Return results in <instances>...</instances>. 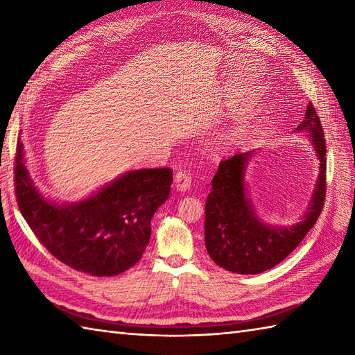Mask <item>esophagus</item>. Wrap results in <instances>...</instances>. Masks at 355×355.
I'll return each mask as SVG.
<instances>
[{
  "label": "esophagus",
  "mask_w": 355,
  "mask_h": 355,
  "mask_svg": "<svg viewBox=\"0 0 355 355\" xmlns=\"http://www.w3.org/2000/svg\"><path fill=\"white\" fill-rule=\"evenodd\" d=\"M173 182H175V187H177L178 191H187L191 187L192 177H191V173L187 172V171L180 169L175 173V180H173Z\"/></svg>",
  "instance_id": "obj_1"
}]
</instances>
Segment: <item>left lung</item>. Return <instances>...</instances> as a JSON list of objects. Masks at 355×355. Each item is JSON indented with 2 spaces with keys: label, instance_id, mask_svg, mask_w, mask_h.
I'll return each mask as SVG.
<instances>
[{
  "label": "left lung",
  "instance_id": "left-lung-1",
  "mask_svg": "<svg viewBox=\"0 0 355 355\" xmlns=\"http://www.w3.org/2000/svg\"><path fill=\"white\" fill-rule=\"evenodd\" d=\"M297 130L308 131L311 145L320 158L318 186L302 221L291 227L263 224L254 215L244 184L245 164L253 153L225 158L218 166L212 191L206 201V248L216 266L239 275L262 273L282 262L318 221L327 195V143L320 117L311 102Z\"/></svg>",
  "mask_w": 355,
  "mask_h": 355
}]
</instances>
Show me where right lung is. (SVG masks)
<instances>
[{
    "mask_svg": "<svg viewBox=\"0 0 355 355\" xmlns=\"http://www.w3.org/2000/svg\"><path fill=\"white\" fill-rule=\"evenodd\" d=\"M171 184L169 168L139 169L76 205H53L35 187L17 143L15 195L22 216L56 259L92 276H116L140 261Z\"/></svg>",
    "mask_w": 355,
    "mask_h": 355,
    "instance_id": "right-lung-1",
    "label": "right lung"
}]
</instances>
